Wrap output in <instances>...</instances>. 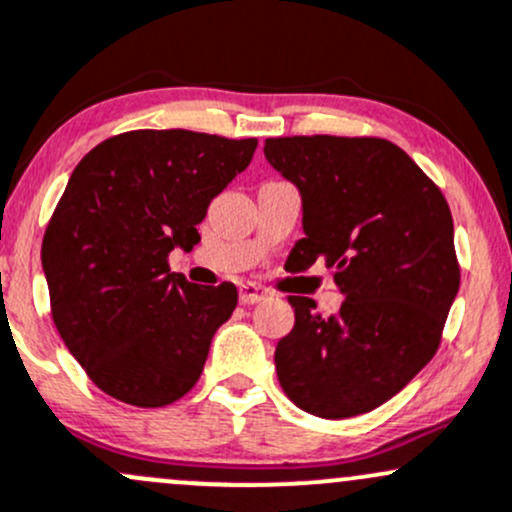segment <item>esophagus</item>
<instances>
[{
    "label": "esophagus",
    "mask_w": 512,
    "mask_h": 512,
    "mask_svg": "<svg viewBox=\"0 0 512 512\" xmlns=\"http://www.w3.org/2000/svg\"><path fill=\"white\" fill-rule=\"evenodd\" d=\"M265 296H267V289H262V286H257V284H252V282H247V284L240 286V301L247 303V306H250V303L262 301V299H265Z\"/></svg>",
    "instance_id": "34e87169"
}]
</instances>
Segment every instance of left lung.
Wrapping results in <instances>:
<instances>
[{
    "label": "left lung",
    "instance_id": "1",
    "mask_svg": "<svg viewBox=\"0 0 512 512\" xmlns=\"http://www.w3.org/2000/svg\"><path fill=\"white\" fill-rule=\"evenodd\" d=\"M265 157L296 184L299 269L318 257L345 296L335 316L289 296L296 323L274 352L301 411L340 420L396 396L440 347L459 291L454 223L437 184L384 138H267Z\"/></svg>",
    "mask_w": 512,
    "mask_h": 512
}]
</instances>
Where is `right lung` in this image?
Returning <instances> with one entry per match:
<instances>
[{
  "instance_id": "obj_1",
  "label": "right lung",
  "mask_w": 512,
  "mask_h": 512,
  "mask_svg": "<svg viewBox=\"0 0 512 512\" xmlns=\"http://www.w3.org/2000/svg\"><path fill=\"white\" fill-rule=\"evenodd\" d=\"M255 148L257 138L145 128L106 138L72 172L41 262L60 338L111 398L160 408L199 381L238 289L189 284L167 257L199 243L213 196Z\"/></svg>"
}]
</instances>
